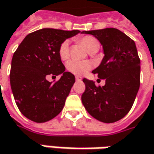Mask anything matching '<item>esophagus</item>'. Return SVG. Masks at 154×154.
<instances>
[{
	"label": "esophagus",
	"instance_id": "34e87169",
	"mask_svg": "<svg viewBox=\"0 0 154 154\" xmlns=\"http://www.w3.org/2000/svg\"><path fill=\"white\" fill-rule=\"evenodd\" d=\"M82 79V77H80V76H76V80L77 81H81Z\"/></svg>",
	"mask_w": 154,
	"mask_h": 154
}]
</instances>
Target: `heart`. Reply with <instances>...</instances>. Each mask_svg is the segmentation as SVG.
Instances as JSON below:
<instances>
[{
  "label": "heart",
  "instance_id": "1",
  "mask_svg": "<svg viewBox=\"0 0 154 154\" xmlns=\"http://www.w3.org/2000/svg\"><path fill=\"white\" fill-rule=\"evenodd\" d=\"M78 41L85 47L86 50L90 54H94L99 50L100 48V43L96 38L91 35H84ZM59 54L62 60H66L70 55V49H69V42L65 41L61 43L60 49H59ZM92 67V64L89 61H79L73 60L69 61L67 63V70L75 75H83L88 71H89Z\"/></svg>",
  "mask_w": 154,
  "mask_h": 154
}]
</instances>
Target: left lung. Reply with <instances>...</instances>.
Returning <instances> with one entry per match:
<instances>
[{
  "label": "left lung",
  "mask_w": 154,
  "mask_h": 154,
  "mask_svg": "<svg viewBox=\"0 0 154 154\" xmlns=\"http://www.w3.org/2000/svg\"><path fill=\"white\" fill-rule=\"evenodd\" d=\"M82 33L94 35L102 45L105 56L92 73L105 79L106 84L96 86L94 81L83 78L86 88L82 102L95 119L117 122L130 112L140 88V61L135 42L115 28Z\"/></svg>",
  "instance_id": "left-lung-1"
}]
</instances>
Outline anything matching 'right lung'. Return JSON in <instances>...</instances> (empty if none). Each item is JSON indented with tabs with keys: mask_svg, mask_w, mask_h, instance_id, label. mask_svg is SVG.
Instances as JSON below:
<instances>
[{
	"mask_svg": "<svg viewBox=\"0 0 154 154\" xmlns=\"http://www.w3.org/2000/svg\"><path fill=\"white\" fill-rule=\"evenodd\" d=\"M79 30L44 28L27 35L14 54L10 83L14 100L21 113L35 123H44L62 111L75 82V77L66 72L59 49L67 38ZM48 75H61L55 83Z\"/></svg>",
	"mask_w": 154,
	"mask_h": 154,
	"instance_id": "1",
	"label": "right lung"
}]
</instances>
